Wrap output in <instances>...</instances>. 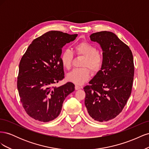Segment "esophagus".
<instances>
[{
    "instance_id": "34e87169",
    "label": "esophagus",
    "mask_w": 149,
    "mask_h": 149,
    "mask_svg": "<svg viewBox=\"0 0 149 149\" xmlns=\"http://www.w3.org/2000/svg\"><path fill=\"white\" fill-rule=\"evenodd\" d=\"M74 88H75L76 90H78V89H79L81 88V87L78 84H75V87Z\"/></svg>"
}]
</instances>
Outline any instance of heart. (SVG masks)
Instances as JSON below:
<instances>
[{"label": "heart", "mask_w": 149, "mask_h": 149, "mask_svg": "<svg viewBox=\"0 0 149 149\" xmlns=\"http://www.w3.org/2000/svg\"><path fill=\"white\" fill-rule=\"evenodd\" d=\"M76 55L82 56L84 60L82 62L81 68L74 69L67 75V78L70 81L77 84H81L86 81L93 73L100 71L103 65V57L97 52V48L93 45L86 42H81L74 47ZM73 60V53L70 49H64L61 55L62 65L66 70H70Z\"/></svg>", "instance_id": "obj_1"}]
</instances>
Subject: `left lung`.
Returning a JSON list of instances; mask_svg holds the SVG:
<instances>
[{"label":"left lung","instance_id":"1","mask_svg":"<svg viewBox=\"0 0 149 149\" xmlns=\"http://www.w3.org/2000/svg\"><path fill=\"white\" fill-rule=\"evenodd\" d=\"M102 49L101 69L84 88L89 115L96 121L115 118L124 109L132 91L134 65L129 47L111 31L90 35Z\"/></svg>","mask_w":149,"mask_h":149}]
</instances>
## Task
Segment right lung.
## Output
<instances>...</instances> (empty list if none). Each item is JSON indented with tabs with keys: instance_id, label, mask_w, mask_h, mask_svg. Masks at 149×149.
<instances>
[{
	"instance_id": "obj_1",
	"label": "right lung",
	"mask_w": 149,
	"mask_h": 149,
	"mask_svg": "<svg viewBox=\"0 0 149 149\" xmlns=\"http://www.w3.org/2000/svg\"><path fill=\"white\" fill-rule=\"evenodd\" d=\"M77 35L48 31L35 39L22 57L17 89L26 114L34 119L47 123L56 118L65 99L74 91L71 82L60 87L53 85L64 78L62 48Z\"/></svg>"
}]
</instances>
